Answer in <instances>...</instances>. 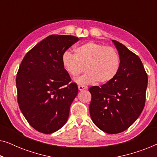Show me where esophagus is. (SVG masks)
I'll list each match as a JSON object with an SVG mask.
<instances>
[{
	"label": "esophagus",
	"mask_w": 157,
	"mask_h": 157,
	"mask_svg": "<svg viewBox=\"0 0 157 157\" xmlns=\"http://www.w3.org/2000/svg\"><path fill=\"white\" fill-rule=\"evenodd\" d=\"M78 90L79 91H83V90L84 89H87V86H83V85H79L78 86Z\"/></svg>",
	"instance_id": "esophagus-1"
}]
</instances>
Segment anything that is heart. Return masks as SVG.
I'll return each instance as SVG.
<instances>
[{
	"instance_id": "heart-1",
	"label": "heart",
	"mask_w": 157,
	"mask_h": 157,
	"mask_svg": "<svg viewBox=\"0 0 157 157\" xmlns=\"http://www.w3.org/2000/svg\"><path fill=\"white\" fill-rule=\"evenodd\" d=\"M65 70L71 76H76L85 71L87 73L76 79L81 84L94 82L106 83L112 80L119 72L120 56L111 47L94 41L86 42L75 48V54L66 51L62 57Z\"/></svg>"
}]
</instances>
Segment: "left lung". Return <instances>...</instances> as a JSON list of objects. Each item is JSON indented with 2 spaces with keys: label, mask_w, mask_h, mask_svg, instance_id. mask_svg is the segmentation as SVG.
I'll return each instance as SVG.
<instances>
[{
  "label": "left lung",
  "mask_w": 157,
  "mask_h": 157,
  "mask_svg": "<svg viewBox=\"0 0 157 157\" xmlns=\"http://www.w3.org/2000/svg\"><path fill=\"white\" fill-rule=\"evenodd\" d=\"M120 56L114 78L101 86H91L90 116L94 124L108 134H119L134 123L142 112L148 77L138 56L112 40Z\"/></svg>",
  "instance_id": "1"
}]
</instances>
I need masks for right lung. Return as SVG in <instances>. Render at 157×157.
I'll return each mask as SVG.
<instances>
[{"label":"right lung","mask_w":157,"mask_h":157,"mask_svg":"<svg viewBox=\"0 0 157 157\" xmlns=\"http://www.w3.org/2000/svg\"><path fill=\"white\" fill-rule=\"evenodd\" d=\"M78 38L51 35L23 58L16 76L18 103L30 125L52 134L67 121L70 107L78 94L62 63L63 53Z\"/></svg>","instance_id":"1"}]
</instances>
